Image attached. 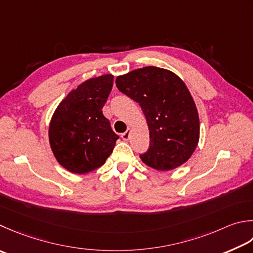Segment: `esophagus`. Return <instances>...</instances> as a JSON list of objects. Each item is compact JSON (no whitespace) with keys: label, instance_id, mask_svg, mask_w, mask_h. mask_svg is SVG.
<instances>
[{"label":"esophagus","instance_id":"34e87169","mask_svg":"<svg viewBox=\"0 0 253 253\" xmlns=\"http://www.w3.org/2000/svg\"><path fill=\"white\" fill-rule=\"evenodd\" d=\"M129 137H130V129L128 128L125 132L122 133V138H123V140H128L129 139Z\"/></svg>","mask_w":253,"mask_h":253}]
</instances>
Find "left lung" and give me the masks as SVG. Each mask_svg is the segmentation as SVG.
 <instances>
[{
  "instance_id": "left-lung-1",
  "label": "left lung",
  "mask_w": 253,
  "mask_h": 253,
  "mask_svg": "<svg viewBox=\"0 0 253 253\" xmlns=\"http://www.w3.org/2000/svg\"><path fill=\"white\" fill-rule=\"evenodd\" d=\"M116 86L146 116L150 146L140 155L142 162L170 171L189 160L199 143L200 120L184 82L166 69L145 67L117 77Z\"/></svg>"
}]
</instances>
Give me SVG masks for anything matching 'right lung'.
<instances>
[{
  "mask_svg": "<svg viewBox=\"0 0 253 253\" xmlns=\"http://www.w3.org/2000/svg\"><path fill=\"white\" fill-rule=\"evenodd\" d=\"M112 87V74L90 79L69 93L54 111L49 142L57 161L68 171L91 172L113 152L120 136L102 112Z\"/></svg>",
  "mask_w": 253,
  "mask_h": 253,
  "instance_id": "add662e5",
  "label": "right lung"
}]
</instances>
